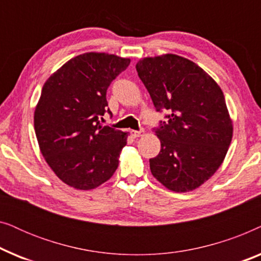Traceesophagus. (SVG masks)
Listing matches in <instances>:
<instances>
[{
	"mask_svg": "<svg viewBox=\"0 0 261 261\" xmlns=\"http://www.w3.org/2000/svg\"><path fill=\"white\" fill-rule=\"evenodd\" d=\"M145 132L144 130H130V134L133 135L134 138H139L141 137V135H144Z\"/></svg>",
	"mask_w": 261,
	"mask_h": 261,
	"instance_id": "34e87169",
	"label": "esophagus"
}]
</instances>
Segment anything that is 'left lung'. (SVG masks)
Segmentation results:
<instances>
[{
    "label": "left lung",
    "mask_w": 261,
    "mask_h": 261,
    "mask_svg": "<svg viewBox=\"0 0 261 261\" xmlns=\"http://www.w3.org/2000/svg\"><path fill=\"white\" fill-rule=\"evenodd\" d=\"M137 71L156 112L162 149L149 169L164 187L187 192L209 179L227 154L233 124L223 92L194 62L176 55L144 58Z\"/></svg>",
    "instance_id": "left-lung-1"
}]
</instances>
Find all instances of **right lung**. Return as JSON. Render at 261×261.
<instances>
[{
	"label": "right lung",
	"mask_w": 261,
	"mask_h": 261,
	"mask_svg": "<svg viewBox=\"0 0 261 261\" xmlns=\"http://www.w3.org/2000/svg\"><path fill=\"white\" fill-rule=\"evenodd\" d=\"M130 59L84 53L64 64L46 81L34 112V129L46 163L64 183L91 190L119 166L128 134L103 126L112 114L107 90Z\"/></svg>",
	"instance_id": "1"
}]
</instances>
